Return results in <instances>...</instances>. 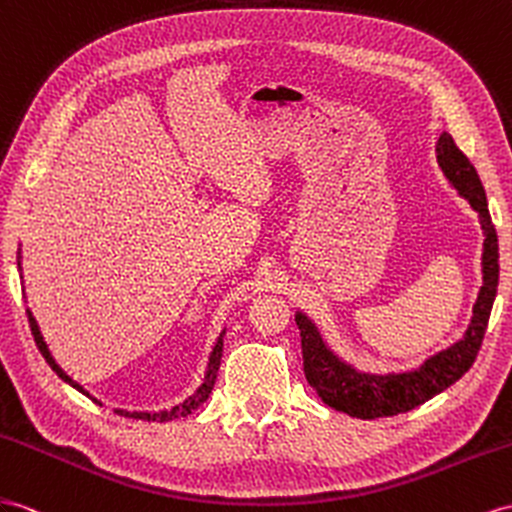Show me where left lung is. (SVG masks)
<instances>
[{"label": "left lung", "instance_id": "8db88e82", "mask_svg": "<svg viewBox=\"0 0 512 512\" xmlns=\"http://www.w3.org/2000/svg\"><path fill=\"white\" fill-rule=\"evenodd\" d=\"M437 162L450 186L478 212L484 233L482 244V287L474 305V316L461 339L428 357L419 368L389 374L361 372L342 359L324 342L320 329L305 311H296V324L303 344V365L309 385L318 391L324 404L357 419L393 417L406 413L437 393L454 385L476 361L480 344L487 331L491 307L500 279V248L491 222L487 194L474 164L456 147L448 131L437 142Z\"/></svg>", "mask_w": 512, "mask_h": 512}]
</instances>
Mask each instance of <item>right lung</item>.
Here are the masks:
<instances>
[{
    "label": "right lung",
    "mask_w": 512,
    "mask_h": 512,
    "mask_svg": "<svg viewBox=\"0 0 512 512\" xmlns=\"http://www.w3.org/2000/svg\"><path fill=\"white\" fill-rule=\"evenodd\" d=\"M17 264H19V272L23 270L21 268V244H19V251H17ZM21 281H23V272H21ZM28 320H30V326H32V335H34V342H36V346H38V350H41V355L45 357V361L49 363V368L54 370L64 383H69L73 389H77L80 393H84L86 398H90L93 402H97V404H101L95 396H90V393L80 385V383H75L73 378L64 372L60 365L56 363V359H54V355H51V350H49V346H47V342H45V337H43V333H41V326H38V322H36V318H34V313H32V309H28ZM222 337H225V331H222L220 335H218V339H216V344H214V348H212V352H209V361H207V370H205V376H203V383L196 387V391L192 393L190 398H186L183 402H179V404H175L173 409H164V411H125V409H114L116 413L119 415H123V417H134V419H144V422H173V419H177V417H186V415H190L194 409H199V406L209 398V393H212V389H214V383H216V376H218V368H220V359H222Z\"/></svg>",
    "instance_id": "add662e5"
}]
</instances>
